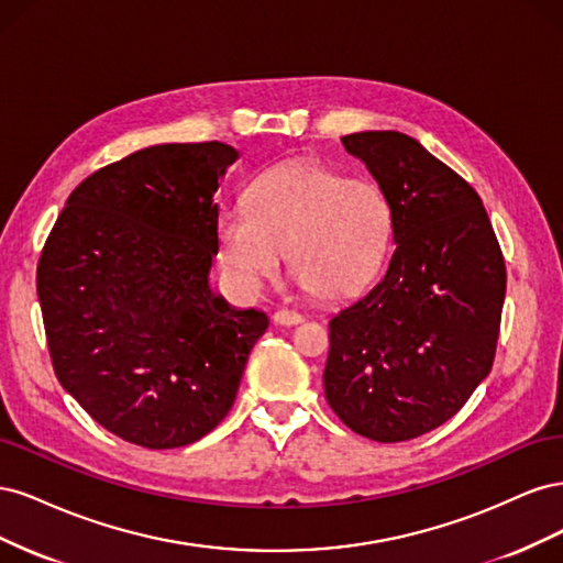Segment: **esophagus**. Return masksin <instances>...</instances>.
<instances>
[{
  "instance_id": "34e87169",
  "label": "esophagus",
  "mask_w": 563,
  "mask_h": 563,
  "mask_svg": "<svg viewBox=\"0 0 563 563\" xmlns=\"http://www.w3.org/2000/svg\"><path fill=\"white\" fill-rule=\"evenodd\" d=\"M272 319H275V323H279V327H296V323L302 321V314L291 312V310H277L275 314H272Z\"/></svg>"
}]
</instances>
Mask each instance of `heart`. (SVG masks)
Returning <instances> with one entry per match:
<instances>
[{
  "instance_id": "obj_1",
  "label": "heart",
  "mask_w": 563,
  "mask_h": 563,
  "mask_svg": "<svg viewBox=\"0 0 563 563\" xmlns=\"http://www.w3.org/2000/svg\"><path fill=\"white\" fill-rule=\"evenodd\" d=\"M395 218L387 195L368 178H347L300 162L261 174L246 209L216 220L220 258L242 284L279 277L284 253L296 282L321 300L352 298L378 275Z\"/></svg>"
}]
</instances>
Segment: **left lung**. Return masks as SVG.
<instances>
[{
    "instance_id": "8db88e82",
    "label": "left lung",
    "mask_w": 563,
    "mask_h": 563,
    "mask_svg": "<svg viewBox=\"0 0 563 563\" xmlns=\"http://www.w3.org/2000/svg\"><path fill=\"white\" fill-rule=\"evenodd\" d=\"M387 195L395 253L383 279L329 321L327 401L383 444L453 418L490 373L505 261L472 185L399 131L343 139Z\"/></svg>"
}]
</instances>
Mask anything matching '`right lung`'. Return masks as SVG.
<instances>
[{"instance_id": "add662e5", "label": "right lung", "mask_w": 563, "mask_h": 563, "mask_svg": "<svg viewBox=\"0 0 563 563\" xmlns=\"http://www.w3.org/2000/svg\"><path fill=\"white\" fill-rule=\"evenodd\" d=\"M240 152L166 143L75 187L44 244L37 296L56 378L98 424L178 449L228 416L263 310L213 294L220 180Z\"/></svg>"}]
</instances>
